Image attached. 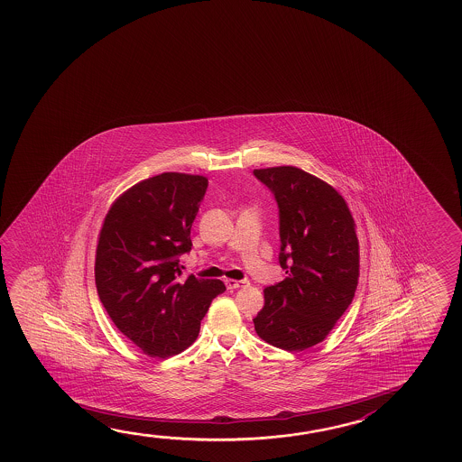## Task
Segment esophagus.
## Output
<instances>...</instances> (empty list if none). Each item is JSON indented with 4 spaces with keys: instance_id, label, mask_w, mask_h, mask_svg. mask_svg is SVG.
I'll return each mask as SVG.
<instances>
[{
    "instance_id": "1",
    "label": "esophagus",
    "mask_w": 462,
    "mask_h": 462,
    "mask_svg": "<svg viewBox=\"0 0 462 462\" xmlns=\"http://www.w3.org/2000/svg\"><path fill=\"white\" fill-rule=\"evenodd\" d=\"M246 284H248L246 280H232V278L226 280L227 290H238V288H243V286H246Z\"/></svg>"
}]
</instances>
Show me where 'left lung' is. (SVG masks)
Instances as JSON below:
<instances>
[{
    "instance_id": "1",
    "label": "left lung",
    "mask_w": 462,
    "mask_h": 462,
    "mask_svg": "<svg viewBox=\"0 0 462 462\" xmlns=\"http://www.w3.org/2000/svg\"><path fill=\"white\" fill-rule=\"evenodd\" d=\"M280 209V265L288 277L263 290L257 336L288 352L323 341L356 296L360 251L346 199L296 166L254 170Z\"/></svg>"
}]
</instances>
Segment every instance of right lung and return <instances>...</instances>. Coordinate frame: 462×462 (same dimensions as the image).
Returning <instances> with one entry per match:
<instances>
[{
  "label": "right lung",
  "instance_id": "right-lung-1",
  "mask_svg": "<svg viewBox=\"0 0 462 462\" xmlns=\"http://www.w3.org/2000/svg\"><path fill=\"white\" fill-rule=\"evenodd\" d=\"M208 179L163 172L115 199L100 228L94 277L102 306L145 356H178L199 337L220 280L182 277L179 256L192 249L190 228Z\"/></svg>",
  "mask_w": 462,
  "mask_h": 462
}]
</instances>
